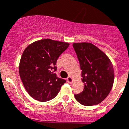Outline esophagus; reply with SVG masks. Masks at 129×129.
<instances>
[{
	"label": "esophagus",
	"mask_w": 129,
	"mask_h": 129,
	"mask_svg": "<svg viewBox=\"0 0 129 129\" xmlns=\"http://www.w3.org/2000/svg\"><path fill=\"white\" fill-rule=\"evenodd\" d=\"M67 82H68V83H69V84H72V82H73V78H72L71 76H69V77L67 78Z\"/></svg>",
	"instance_id": "1"
}]
</instances>
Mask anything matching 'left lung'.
Instances as JSON below:
<instances>
[{"mask_svg":"<svg viewBox=\"0 0 129 129\" xmlns=\"http://www.w3.org/2000/svg\"><path fill=\"white\" fill-rule=\"evenodd\" d=\"M82 71L84 90L75 94L82 105L91 106L104 101L114 82L113 67L103 51L90 43H73Z\"/></svg>","mask_w":129,"mask_h":129,"instance_id":"8db88e82","label":"left lung"}]
</instances>
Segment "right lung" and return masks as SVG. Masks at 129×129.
I'll return each mask as SVG.
<instances>
[{
    "label": "right lung",
    "instance_id": "1",
    "mask_svg": "<svg viewBox=\"0 0 129 129\" xmlns=\"http://www.w3.org/2000/svg\"><path fill=\"white\" fill-rule=\"evenodd\" d=\"M69 43L50 39L35 41L25 48L19 73L24 88L33 98L47 102L55 98L66 80L57 76L56 63Z\"/></svg>",
    "mask_w": 129,
    "mask_h": 129
}]
</instances>
